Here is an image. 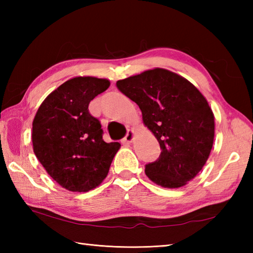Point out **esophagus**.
I'll return each mask as SVG.
<instances>
[{"mask_svg": "<svg viewBox=\"0 0 253 253\" xmlns=\"http://www.w3.org/2000/svg\"><path fill=\"white\" fill-rule=\"evenodd\" d=\"M133 139H135V131H133V130H128L126 137L124 138V140H125V142L130 143V142L133 141Z\"/></svg>", "mask_w": 253, "mask_h": 253, "instance_id": "1", "label": "esophagus"}]
</instances>
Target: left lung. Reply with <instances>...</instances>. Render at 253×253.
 Wrapping results in <instances>:
<instances>
[{"mask_svg":"<svg viewBox=\"0 0 253 253\" xmlns=\"http://www.w3.org/2000/svg\"><path fill=\"white\" fill-rule=\"evenodd\" d=\"M117 88L138 104L144 126L158 139L160 158L146 165L150 180L179 188L207 163L214 141V114L189 80L164 68H153L118 80Z\"/></svg>","mask_w":253,"mask_h":253,"instance_id":"8db88e82","label":"left lung"}]
</instances>
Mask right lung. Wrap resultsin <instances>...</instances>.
Listing matches in <instances>:
<instances>
[{
  "instance_id": "obj_1",
  "label": "right lung",
  "mask_w": 253,
  "mask_h": 253,
  "mask_svg": "<svg viewBox=\"0 0 253 253\" xmlns=\"http://www.w3.org/2000/svg\"><path fill=\"white\" fill-rule=\"evenodd\" d=\"M110 80L74 77L46 96L32 122L37 159L58 185L74 192L98 187L109 173L120 142L102 139L101 124L89 113L91 100L110 87Z\"/></svg>"
}]
</instances>
